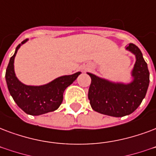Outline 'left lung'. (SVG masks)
<instances>
[{
	"mask_svg": "<svg viewBox=\"0 0 156 156\" xmlns=\"http://www.w3.org/2000/svg\"><path fill=\"white\" fill-rule=\"evenodd\" d=\"M126 50L136 57L130 83H115L87 73L91 78L88 99L95 111L113 117H123L134 112L147 94L150 83L147 64L138 47L130 43Z\"/></svg>",
	"mask_w": 156,
	"mask_h": 156,
	"instance_id": "left-lung-1",
	"label": "left lung"
}]
</instances>
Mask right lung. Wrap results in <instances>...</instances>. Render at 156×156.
<instances>
[{
    "label": "right lung",
    "mask_w": 156,
    "mask_h": 156,
    "mask_svg": "<svg viewBox=\"0 0 156 156\" xmlns=\"http://www.w3.org/2000/svg\"><path fill=\"white\" fill-rule=\"evenodd\" d=\"M28 39L23 41L15 49V54L9 59L5 72V80L10 96L26 114L41 115L56 110L63 101V94L68 87L76 80L81 72L55 78L41 86H29L21 83L15 75V55L18 50Z\"/></svg>",
    "instance_id": "1"
}]
</instances>
